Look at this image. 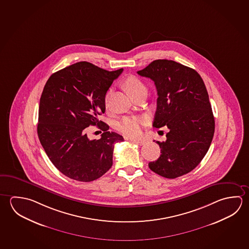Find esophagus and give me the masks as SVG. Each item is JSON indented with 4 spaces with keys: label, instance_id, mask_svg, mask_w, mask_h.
Instances as JSON below:
<instances>
[{
    "label": "esophagus",
    "instance_id": "1",
    "mask_svg": "<svg viewBox=\"0 0 249 249\" xmlns=\"http://www.w3.org/2000/svg\"><path fill=\"white\" fill-rule=\"evenodd\" d=\"M132 142H135V143L138 144V145H143V144L146 143V142L143 141V140H132Z\"/></svg>",
    "mask_w": 249,
    "mask_h": 249
}]
</instances>
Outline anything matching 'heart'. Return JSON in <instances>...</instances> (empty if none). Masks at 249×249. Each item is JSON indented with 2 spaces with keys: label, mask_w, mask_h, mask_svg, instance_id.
<instances>
[{
  "label": "heart",
  "mask_w": 249,
  "mask_h": 249,
  "mask_svg": "<svg viewBox=\"0 0 249 249\" xmlns=\"http://www.w3.org/2000/svg\"><path fill=\"white\" fill-rule=\"evenodd\" d=\"M126 92L131 96L146 89L145 85L141 79L135 76H130L126 78L123 83ZM147 123V120L143 117H136V116H128L124 118L118 123V130L123 133V135L129 137H138L142 134V126Z\"/></svg>",
  "instance_id": "obj_1"
}]
</instances>
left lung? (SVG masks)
<instances>
[{
    "mask_svg": "<svg viewBox=\"0 0 249 249\" xmlns=\"http://www.w3.org/2000/svg\"><path fill=\"white\" fill-rule=\"evenodd\" d=\"M140 76L152 79L157 88L154 127L167 126L165 142H157L161 155L149 169L166 178H176L194 170L208 151L215 122L208 92L200 75L173 60L157 59Z\"/></svg>",
    "mask_w": 249,
    "mask_h": 249,
    "instance_id": "left-lung-1",
    "label": "left lung"
}]
</instances>
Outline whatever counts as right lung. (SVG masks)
<instances>
[{
	"instance_id": "right-lung-1",
	"label": "right lung",
	"mask_w": 249,
	"mask_h": 249,
	"mask_svg": "<svg viewBox=\"0 0 249 249\" xmlns=\"http://www.w3.org/2000/svg\"><path fill=\"white\" fill-rule=\"evenodd\" d=\"M123 69H101L79 62L53 73L40 98L37 135L50 160L61 173L80 182L101 178L113 165L114 144L123 137L99 121L105 97ZM97 125L101 140H89L84 128Z\"/></svg>"
}]
</instances>
